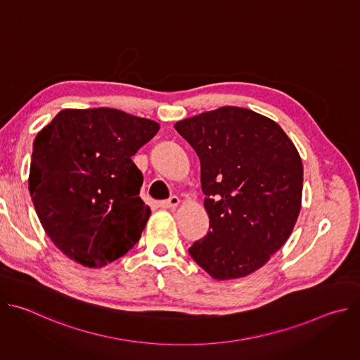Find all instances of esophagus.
I'll return each mask as SVG.
<instances>
[{
	"label": "esophagus",
	"mask_w": 360,
	"mask_h": 360,
	"mask_svg": "<svg viewBox=\"0 0 360 360\" xmlns=\"http://www.w3.org/2000/svg\"><path fill=\"white\" fill-rule=\"evenodd\" d=\"M178 205H179V198L176 195H172L169 199L161 202L162 208H176Z\"/></svg>",
	"instance_id": "esophagus-1"
}]
</instances>
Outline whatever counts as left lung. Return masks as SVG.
Returning a JSON list of instances; mask_svg holds the SVG:
<instances>
[{"label": "left lung", "mask_w": 360, "mask_h": 360, "mask_svg": "<svg viewBox=\"0 0 360 360\" xmlns=\"http://www.w3.org/2000/svg\"><path fill=\"white\" fill-rule=\"evenodd\" d=\"M200 161L210 231L189 248L212 278L262 268L290 236L302 205L299 152L272 120L222 107L175 124Z\"/></svg>", "instance_id": "left-lung-1"}]
</instances>
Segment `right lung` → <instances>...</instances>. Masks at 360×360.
I'll return each instance as SVG.
<instances>
[{
  "instance_id": "obj_1",
  "label": "right lung",
  "mask_w": 360,
  "mask_h": 360,
  "mask_svg": "<svg viewBox=\"0 0 360 360\" xmlns=\"http://www.w3.org/2000/svg\"><path fill=\"white\" fill-rule=\"evenodd\" d=\"M155 121L114 108L63 110L32 146L28 188L39 222L70 259L102 268L141 238L150 210L131 157Z\"/></svg>"
}]
</instances>
